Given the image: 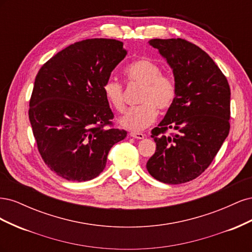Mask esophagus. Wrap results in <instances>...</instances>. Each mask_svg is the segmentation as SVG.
<instances>
[{"label": "esophagus", "instance_id": "1", "mask_svg": "<svg viewBox=\"0 0 252 252\" xmlns=\"http://www.w3.org/2000/svg\"><path fill=\"white\" fill-rule=\"evenodd\" d=\"M129 135L132 136L133 139H138V140H142L145 138V134H143L142 132H130Z\"/></svg>", "mask_w": 252, "mask_h": 252}]
</instances>
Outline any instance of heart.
<instances>
[{
	"instance_id": "1",
	"label": "heart",
	"mask_w": 252,
	"mask_h": 252,
	"mask_svg": "<svg viewBox=\"0 0 252 252\" xmlns=\"http://www.w3.org/2000/svg\"><path fill=\"white\" fill-rule=\"evenodd\" d=\"M124 75L128 83L142 85L139 95L141 105L130 108L120 119V124L133 131L143 130L154 123L157 108L167 110L177 96V85L169 75L162 73V68L155 61L140 58L127 65ZM106 100L112 108L119 112L125 110L124 88L116 79H108L103 84Z\"/></svg>"
}]
</instances>
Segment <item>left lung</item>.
<instances>
[{
	"instance_id": "8db88e82",
	"label": "left lung",
	"mask_w": 252,
	"mask_h": 252,
	"mask_svg": "<svg viewBox=\"0 0 252 252\" xmlns=\"http://www.w3.org/2000/svg\"><path fill=\"white\" fill-rule=\"evenodd\" d=\"M149 44L172 69L177 96L151 130L157 150L146 167L159 182L182 184L208 168L229 133L230 87L213 60L196 45L183 39H154ZM168 128L176 133L166 135Z\"/></svg>"
}]
</instances>
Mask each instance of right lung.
<instances>
[{"label": "right lung", "mask_w": 252, "mask_h": 252, "mask_svg": "<svg viewBox=\"0 0 252 252\" xmlns=\"http://www.w3.org/2000/svg\"><path fill=\"white\" fill-rule=\"evenodd\" d=\"M127 55L123 43L88 39L58 52L37 72L29 121L40 155L68 181L96 178L114 144L127 132L112 126L103 84Z\"/></svg>", "instance_id": "obj_1"}]
</instances>
